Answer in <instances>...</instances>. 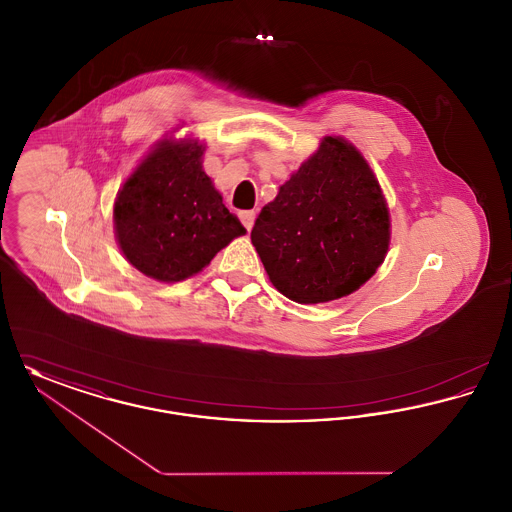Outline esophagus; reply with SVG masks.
I'll use <instances>...</instances> for the list:
<instances>
[{
	"mask_svg": "<svg viewBox=\"0 0 512 512\" xmlns=\"http://www.w3.org/2000/svg\"><path fill=\"white\" fill-rule=\"evenodd\" d=\"M240 220L244 222V226L247 230H251V228H253V222H255V211H242V213H240Z\"/></svg>",
	"mask_w": 512,
	"mask_h": 512,
	"instance_id": "34e87169",
	"label": "esophagus"
}]
</instances>
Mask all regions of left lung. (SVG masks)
<instances>
[{"mask_svg":"<svg viewBox=\"0 0 512 512\" xmlns=\"http://www.w3.org/2000/svg\"><path fill=\"white\" fill-rule=\"evenodd\" d=\"M390 209L363 153L324 136L255 220V245L272 286L303 305L357 292L384 263Z\"/></svg>","mask_w":512,"mask_h":512,"instance_id":"8db88e82","label":"left lung"}]
</instances>
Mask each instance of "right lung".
Returning <instances> with one entry per match:
<instances>
[{"instance_id":"add662e5","label":"right lung","mask_w":512,"mask_h":512,"mask_svg":"<svg viewBox=\"0 0 512 512\" xmlns=\"http://www.w3.org/2000/svg\"><path fill=\"white\" fill-rule=\"evenodd\" d=\"M203 153L197 138H163L117 192V244L147 278L182 282L247 232L203 171Z\"/></svg>"}]
</instances>
